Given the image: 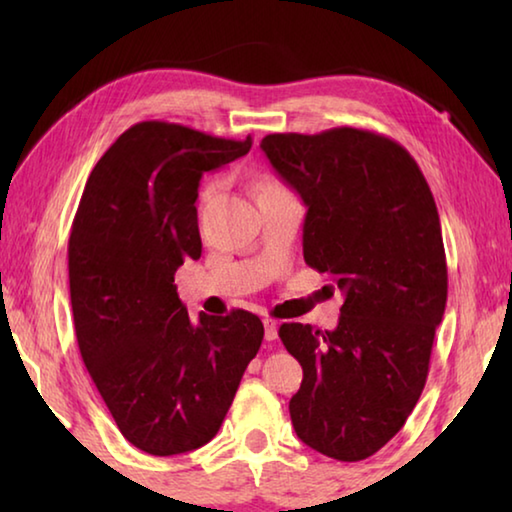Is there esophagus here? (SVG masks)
<instances>
[{
    "mask_svg": "<svg viewBox=\"0 0 512 512\" xmlns=\"http://www.w3.org/2000/svg\"><path fill=\"white\" fill-rule=\"evenodd\" d=\"M264 339L266 341L277 339V320L275 318H264Z\"/></svg>",
    "mask_w": 512,
    "mask_h": 512,
    "instance_id": "esophagus-1",
    "label": "esophagus"
}]
</instances>
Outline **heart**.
Returning a JSON list of instances; mask_svg holds the SVG:
<instances>
[{
	"instance_id": "1",
	"label": "heart",
	"mask_w": 512,
	"mask_h": 512,
	"mask_svg": "<svg viewBox=\"0 0 512 512\" xmlns=\"http://www.w3.org/2000/svg\"><path fill=\"white\" fill-rule=\"evenodd\" d=\"M264 187H277L275 183H262L259 185V189H264ZM214 194V185H210V187H205V192H203V201H207V198H210Z\"/></svg>"
}]
</instances>
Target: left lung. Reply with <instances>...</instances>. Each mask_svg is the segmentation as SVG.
Segmentation results:
<instances>
[{"label":"left lung","instance_id":"8db88e82","mask_svg":"<svg viewBox=\"0 0 512 512\" xmlns=\"http://www.w3.org/2000/svg\"><path fill=\"white\" fill-rule=\"evenodd\" d=\"M259 146L307 205L305 262L345 296L332 332L280 327L302 366L293 429L320 454L363 461L404 427L429 375L447 302L436 201L411 153L372 131L273 133Z\"/></svg>","mask_w":512,"mask_h":512}]
</instances>
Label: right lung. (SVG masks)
Here are the masks:
<instances>
[{
  "label": "right lung",
  "mask_w": 512,
  "mask_h": 512,
  "mask_svg": "<svg viewBox=\"0 0 512 512\" xmlns=\"http://www.w3.org/2000/svg\"><path fill=\"white\" fill-rule=\"evenodd\" d=\"M250 146L140 121L103 153L74 216L67 259L81 357L121 436L151 456L210 443L264 339L244 309L192 320L173 284L201 257V176Z\"/></svg>",
  "instance_id": "obj_1"
}]
</instances>
